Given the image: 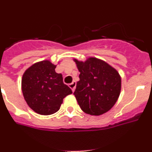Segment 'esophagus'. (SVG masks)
<instances>
[{"mask_svg":"<svg viewBox=\"0 0 152 152\" xmlns=\"http://www.w3.org/2000/svg\"><path fill=\"white\" fill-rule=\"evenodd\" d=\"M75 87H76V82H75V81H73L72 83L69 84V88L72 89V91H73V92L75 90Z\"/></svg>","mask_w":152,"mask_h":152,"instance_id":"1","label":"esophagus"}]
</instances>
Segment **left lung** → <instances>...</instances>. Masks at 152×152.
<instances>
[{
	"mask_svg": "<svg viewBox=\"0 0 152 152\" xmlns=\"http://www.w3.org/2000/svg\"><path fill=\"white\" fill-rule=\"evenodd\" d=\"M80 72L74 92L85 113L100 116L108 112L117 101L121 91V77L116 69L101 59L90 57L85 61L75 58Z\"/></svg>",
	"mask_w": 152,
	"mask_h": 152,
	"instance_id": "left-lung-1",
	"label": "left lung"
}]
</instances>
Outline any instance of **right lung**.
Returning <instances> with one entry per match:
<instances>
[{
    "label": "right lung",
    "mask_w": 152,
    "mask_h": 152,
    "mask_svg": "<svg viewBox=\"0 0 152 152\" xmlns=\"http://www.w3.org/2000/svg\"><path fill=\"white\" fill-rule=\"evenodd\" d=\"M56 65L49 60L39 61L25 71L21 88L29 107L40 115H51L60 109L63 99L72 94L63 83L62 75L56 72Z\"/></svg>",
    "instance_id": "obj_1"
}]
</instances>
